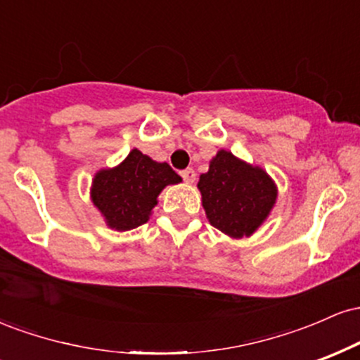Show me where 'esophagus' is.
Wrapping results in <instances>:
<instances>
[{"instance_id":"obj_1","label":"esophagus","mask_w":360,"mask_h":360,"mask_svg":"<svg viewBox=\"0 0 360 360\" xmlns=\"http://www.w3.org/2000/svg\"><path fill=\"white\" fill-rule=\"evenodd\" d=\"M181 176H183V179L188 184H193L194 181H196V172H194L193 169H184V171L181 172Z\"/></svg>"}]
</instances>
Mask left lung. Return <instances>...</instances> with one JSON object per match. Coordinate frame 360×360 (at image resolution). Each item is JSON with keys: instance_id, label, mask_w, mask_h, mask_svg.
I'll return each mask as SVG.
<instances>
[{"instance_id": "1", "label": "left lung", "mask_w": 360, "mask_h": 360, "mask_svg": "<svg viewBox=\"0 0 360 360\" xmlns=\"http://www.w3.org/2000/svg\"><path fill=\"white\" fill-rule=\"evenodd\" d=\"M198 189L208 221L230 238L257 232L278 200V186L262 167L238 159L225 148L210 160L208 172L200 176Z\"/></svg>"}]
</instances>
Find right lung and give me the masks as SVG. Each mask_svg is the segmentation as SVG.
<instances>
[{
  "mask_svg": "<svg viewBox=\"0 0 360 360\" xmlns=\"http://www.w3.org/2000/svg\"><path fill=\"white\" fill-rule=\"evenodd\" d=\"M181 181L167 162H157L131 148L118 166L100 169L94 174L89 194L106 226L127 232L147 223L162 189Z\"/></svg>",
  "mask_w": 360,
  "mask_h": 360,
  "instance_id": "1",
  "label": "right lung"
}]
</instances>
